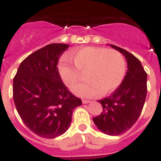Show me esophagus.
Here are the masks:
<instances>
[{
    "label": "esophagus",
    "mask_w": 161,
    "mask_h": 161,
    "mask_svg": "<svg viewBox=\"0 0 161 161\" xmlns=\"http://www.w3.org/2000/svg\"><path fill=\"white\" fill-rule=\"evenodd\" d=\"M82 104H87V103H89V102H90V100H84V99H83V100H82Z\"/></svg>",
    "instance_id": "esophagus-1"
}]
</instances>
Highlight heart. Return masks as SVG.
<instances>
[{
    "mask_svg": "<svg viewBox=\"0 0 161 161\" xmlns=\"http://www.w3.org/2000/svg\"><path fill=\"white\" fill-rule=\"evenodd\" d=\"M75 65L64 57L58 66L60 76L69 87L79 82L85 73L86 80L73 88L82 97H92L101 93L108 94L119 86L125 73V61L120 52L104 47H86L73 57Z\"/></svg>",
    "mask_w": 161,
    "mask_h": 161,
    "instance_id": "heart-1",
    "label": "heart"
}]
</instances>
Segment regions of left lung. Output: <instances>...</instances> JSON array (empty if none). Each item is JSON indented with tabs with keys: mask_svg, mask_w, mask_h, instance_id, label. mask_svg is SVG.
Listing matches in <instances>:
<instances>
[{
	"mask_svg": "<svg viewBox=\"0 0 161 161\" xmlns=\"http://www.w3.org/2000/svg\"><path fill=\"white\" fill-rule=\"evenodd\" d=\"M112 47L125 56L127 71L121 84L111 96L98 100L103 112L93 118L95 125L106 135L117 136L135 125L141 114L147 96V73L137 57L121 47Z\"/></svg>",
	"mask_w": 161,
	"mask_h": 161,
	"instance_id": "1",
	"label": "left lung"
}]
</instances>
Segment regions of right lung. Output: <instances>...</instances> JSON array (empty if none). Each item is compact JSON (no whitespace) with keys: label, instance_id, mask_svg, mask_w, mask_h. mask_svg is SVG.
Segmentation results:
<instances>
[{"label":"right lung","instance_id":"add662e5","mask_svg":"<svg viewBox=\"0 0 161 161\" xmlns=\"http://www.w3.org/2000/svg\"><path fill=\"white\" fill-rule=\"evenodd\" d=\"M69 45L51 44L29 55L14 78L13 97L21 119L36 135L54 139L69 129L82 100L63 83L58 60Z\"/></svg>","mask_w":161,"mask_h":161}]
</instances>
